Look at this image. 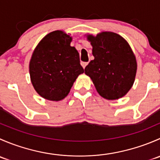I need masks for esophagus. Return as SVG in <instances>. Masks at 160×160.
Returning a JSON list of instances; mask_svg holds the SVG:
<instances>
[{"instance_id": "obj_1", "label": "esophagus", "mask_w": 160, "mask_h": 160, "mask_svg": "<svg viewBox=\"0 0 160 160\" xmlns=\"http://www.w3.org/2000/svg\"><path fill=\"white\" fill-rule=\"evenodd\" d=\"M88 62H81V66H82V67H83V69H84L85 67H86L87 66H88Z\"/></svg>"}]
</instances>
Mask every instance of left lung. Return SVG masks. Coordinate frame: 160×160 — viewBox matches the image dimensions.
I'll list each match as a JSON object with an SVG mask.
<instances>
[{
	"mask_svg": "<svg viewBox=\"0 0 160 160\" xmlns=\"http://www.w3.org/2000/svg\"><path fill=\"white\" fill-rule=\"evenodd\" d=\"M94 59L85 67L97 91L107 100H117L129 91L135 82L137 62L128 42L117 33L87 35Z\"/></svg>",
	"mask_w": 160,
	"mask_h": 160,
	"instance_id": "1",
	"label": "left lung"
}]
</instances>
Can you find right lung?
<instances>
[{
	"mask_svg": "<svg viewBox=\"0 0 160 160\" xmlns=\"http://www.w3.org/2000/svg\"><path fill=\"white\" fill-rule=\"evenodd\" d=\"M72 37L57 30L38 42L31 57L29 73L35 91L46 100L59 101L70 93L73 83L84 70L80 56L70 46Z\"/></svg>",
	"mask_w": 160,
	"mask_h": 160,
	"instance_id": "1",
	"label": "right lung"
}]
</instances>
